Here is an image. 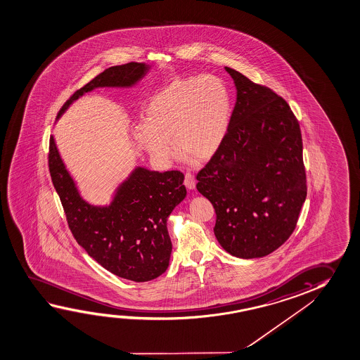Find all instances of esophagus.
<instances>
[{"instance_id":"34e87169","label":"esophagus","mask_w":360,"mask_h":360,"mask_svg":"<svg viewBox=\"0 0 360 360\" xmlns=\"http://www.w3.org/2000/svg\"><path fill=\"white\" fill-rule=\"evenodd\" d=\"M184 185H185L188 190H193V188H195V179L193 174H190V172H186V174H185Z\"/></svg>"}]
</instances>
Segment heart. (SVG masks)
Returning <instances> with one entry per match:
<instances>
[{
    "label": "heart",
    "instance_id": "1",
    "mask_svg": "<svg viewBox=\"0 0 360 360\" xmlns=\"http://www.w3.org/2000/svg\"><path fill=\"white\" fill-rule=\"evenodd\" d=\"M231 116V97L220 77L204 75L172 81L148 101L136 143L151 158L167 164L172 143L184 159L204 162L221 146Z\"/></svg>",
    "mask_w": 360,
    "mask_h": 360
}]
</instances>
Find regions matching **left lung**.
Masks as SVG:
<instances>
[{"label":"left lung","mask_w":360,"mask_h":360,"mask_svg":"<svg viewBox=\"0 0 360 360\" xmlns=\"http://www.w3.org/2000/svg\"><path fill=\"white\" fill-rule=\"evenodd\" d=\"M236 103L221 146L196 175L210 200L214 233L229 254L268 255L290 238L307 198L299 121L285 100L225 68Z\"/></svg>","instance_id":"obj_1"}]
</instances>
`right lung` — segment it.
<instances>
[{
	"mask_svg": "<svg viewBox=\"0 0 360 360\" xmlns=\"http://www.w3.org/2000/svg\"><path fill=\"white\" fill-rule=\"evenodd\" d=\"M145 63L112 66L74 92L58 119L75 100L96 87H129L146 74ZM49 170L70 230L79 245L103 268L124 279L148 281L165 273L172 255L166 221L186 196L184 174L136 167L117 188L109 206H94L81 198L50 137Z\"/></svg>",
	"mask_w": 360,
	"mask_h": 360,
	"instance_id": "1",
	"label": "right lung"
}]
</instances>
